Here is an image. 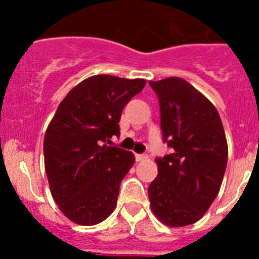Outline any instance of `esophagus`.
<instances>
[{"label":"esophagus","mask_w":259,"mask_h":259,"mask_svg":"<svg viewBox=\"0 0 259 259\" xmlns=\"http://www.w3.org/2000/svg\"><path fill=\"white\" fill-rule=\"evenodd\" d=\"M148 158V156L146 154H136V161H144V160H146Z\"/></svg>","instance_id":"obj_1"}]
</instances>
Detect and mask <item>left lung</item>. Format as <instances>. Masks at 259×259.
I'll return each mask as SVG.
<instances>
[{
    "label": "left lung",
    "instance_id": "8db88e82",
    "mask_svg": "<svg viewBox=\"0 0 259 259\" xmlns=\"http://www.w3.org/2000/svg\"><path fill=\"white\" fill-rule=\"evenodd\" d=\"M160 102L162 138L172 153L156 158L157 177L148 188L150 207L169 227L200 219L218 196L227 165V141L215 106L176 76L149 82Z\"/></svg>",
    "mask_w": 259,
    "mask_h": 259
}]
</instances>
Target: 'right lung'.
<instances>
[{"mask_svg":"<svg viewBox=\"0 0 259 259\" xmlns=\"http://www.w3.org/2000/svg\"><path fill=\"white\" fill-rule=\"evenodd\" d=\"M145 84V79L90 76L67 94L47 127L44 165L51 193L74 223L98 225L115 209L121 181L136 158L103 142L119 134L122 110Z\"/></svg>","mask_w":259,"mask_h":259,"instance_id":"obj_1","label":"right lung"}]
</instances>
